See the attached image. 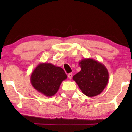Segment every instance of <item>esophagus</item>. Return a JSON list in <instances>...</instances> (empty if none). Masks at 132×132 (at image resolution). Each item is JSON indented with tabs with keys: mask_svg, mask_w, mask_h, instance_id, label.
Segmentation results:
<instances>
[{
	"mask_svg": "<svg viewBox=\"0 0 132 132\" xmlns=\"http://www.w3.org/2000/svg\"><path fill=\"white\" fill-rule=\"evenodd\" d=\"M68 78L70 79H71L72 78V73H69V74H68Z\"/></svg>",
	"mask_w": 132,
	"mask_h": 132,
	"instance_id": "34e87169",
	"label": "esophagus"
}]
</instances>
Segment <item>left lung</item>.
Wrapping results in <instances>:
<instances>
[{
    "instance_id": "left-lung-1",
    "label": "left lung",
    "mask_w": 132,
    "mask_h": 132,
    "mask_svg": "<svg viewBox=\"0 0 132 132\" xmlns=\"http://www.w3.org/2000/svg\"><path fill=\"white\" fill-rule=\"evenodd\" d=\"M81 70L74 76L84 94L94 97L100 94L107 85L109 72L107 68L100 62L92 58H85L79 63Z\"/></svg>"
}]
</instances>
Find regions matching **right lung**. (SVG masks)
<instances>
[{
	"label": "right lung",
	"mask_w": 132,
	"mask_h": 132,
	"mask_svg": "<svg viewBox=\"0 0 132 132\" xmlns=\"http://www.w3.org/2000/svg\"><path fill=\"white\" fill-rule=\"evenodd\" d=\"M67 78L63 68L51 63H40L30 77L31 85L38 92L46 97L53 96L61 82Z\"/></svg>",
	"instance_id": "obj_1"
}]
</instances>
